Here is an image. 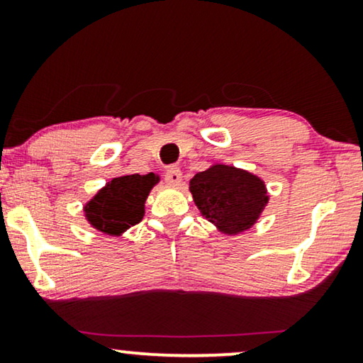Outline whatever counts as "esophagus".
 Segmentation results:
<instances>
[{
	"label": "esophagus",
	"instance_id": "esophagus-1",
	"mask_svg": "<svg viewBox=\"0 0 363 363\" xmlns=\"http://www.w3.org/2000/svg\"><path fill=\"white\" fill-rule=\"evenodd\" d=\"M165 182L170 185H180L182 183V172L178 167H168L165 172Z\"/></svg>",
	"mask_w": 363,
	"mask_h": 363
}]
</instances>
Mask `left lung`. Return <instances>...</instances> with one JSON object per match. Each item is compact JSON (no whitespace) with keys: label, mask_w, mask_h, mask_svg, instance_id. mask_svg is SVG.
<instances>
[{"label":"left lung","mask_w":363,"mask_h":363,"mask_svg":"<svg viewBox=\"0 0 363 363\" xmlns=\"http://www.w3.org/2000/svg\"><path fill=\"white\" fill-rule=\"evenodd\" d=\"M190 191L201 216L228 235L251 228L267 203L259 178L228 165L198 172L190 182Z\"/></svg>","instance_id":"obj_1"}]
</instances>
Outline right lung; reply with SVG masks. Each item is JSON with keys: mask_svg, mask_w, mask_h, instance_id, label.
Segmentation results:
<instances>
[{"mask_svg": "<svg viewBox=\"0 0 363 363\" xmlns=\"http://www.w3.org/2000/svg\"><path fill=\"white\" fill-rule=\"evenodd\" d=\"M157 183V175L118 177L86 206L87 220L107 235H121L143 218V205Z\"/></svg>", "mask_w": 363, "mask_h": 363, "instance_id": "add662e5", "label": "right lung"}]
</instances>
